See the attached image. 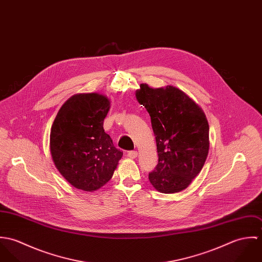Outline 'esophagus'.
<instances>
[{
	"instance_id": "34e87169",
	"label": "esophagus",
	"mask_w": 262,
	"mask_h": 262,
	"mask_svg": "<svg viewBox=\"0 0 262 262\" xmlns=\"http://www.w3.org/2000/svg\"><path fill=\"white\" fill-rule=\"evenodd\" d=\"M137 155H138V152L137 151H135V150H131V151H129L128 153H127V156L129 157V158H136L137 157Z\"/></svg>"
}]
</instances>
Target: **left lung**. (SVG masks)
I'll return each instance as SVG.
<instances>
[{
	"mask_svg": "<svg viewBox=\"0 0 262 262\" xmlns=\"http://www.w3.org/2000/svg\"><path fill=\"white\" fill-rule=\"evenodd\" d=\"M136 99L151 118L158 163L148 176L158 191L187 188L202 170L209 152V124L203 110L174 86L140 85Z\"/></svg>",
	"mask_w": 262,
	"mask_h": 262,
	"instance_id": "left-lung-1",
	"label": "left lung"
}]
</instances>
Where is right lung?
<instances>
[{
    "label": "right lung",
    "instance_id": "add662e5",
    "mask_svg": "<svg viewBox=\"0 0 262 262\" xmlns=\"http://www.w3.org/2000/svg\"><path fill=\"white\" fill-rule=\"evenodd\" d=\"M110 101L99 94H78L57 113L50 132V152L61 176L74 187L93 191L112 179L123 151L104 130Z\"/></svg>",
    "mask_w": 262,
    "mask_h": 262
}]
</instances>
